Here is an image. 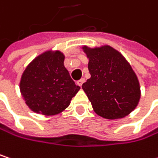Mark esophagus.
Segmentation results:
<instances>
[{"label": "esophagus", "mask_w": 158, "mask_h": 158, "mask_svg": "<svg viewBox=\"0 0 158 158\" xmlns=\"http://www.w3.org/2000/svg\"><path fill=\"white\" fill-rule=\"evenodd\" d=\"M84 81H85V79H79V80H78V81H77V84L79 85V87H81V86H82V84L84 83Z\"/></svg>", "instance_id": "34e87169"}]
</instances>
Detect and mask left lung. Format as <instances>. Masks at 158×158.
<instances>
[{
  "instance_id": "obj_1",
  "label": "left lung",
  "mask_w": 158,
  "mask_h": 158,
  "mask_svg": "<svg viewBox=\"0 0 158 158\" xmlns=\"http://www.w3.org/2000/svg\"><path fill=\"white\" fill-rule=\"evenodd\" d=\"M90 78L82 89L94 111L108 120L122 119L136 108L141 98L138 78L129 62L108 45L83 46Z\"/></svg>"
}]
</instances>
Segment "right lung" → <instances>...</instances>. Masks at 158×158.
<instances>
[{
	"instance_id": "right-lung-1",
	"label": "right lung",
	"mask_w": 158,
	"mask_h": 158,
	"mask_svg": "<svg viewBox=\"0 0 158 158\" xmlns=\"http://www.w3.org/2000/svg\"><path fill=\"white\" fill-rule=\"evenodd\" d=\"M64 60L59 50H48L26 67L20 80V91L30 110L50 116L69 106L80 87L70 78Z\"/></svg>"
}]
</instances>
